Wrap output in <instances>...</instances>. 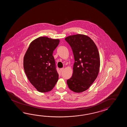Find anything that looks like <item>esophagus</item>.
Returning <instances> with one entry per match:
<instances>
[{
  "label": "esophagus",
  "instance_id": "1",
  "mask_svg": "<svg viewBox=\"0 0 127 127\" xmlns=\"http://www.w3.org/2000/svg\"><path fill=\"white\" fill-rule=\"evenodd\" d=\"M64 68H60V71H61V72H62L63 70H64Z\"/></svg>",
  "mask_w": 127,
  "mask_h": 127
}]
</instances>
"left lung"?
Listing matches in <instances>:
<instances>
[{"label": "left lung", "mask_w": 127, "mask_h": 127, "mask_svg": "<svg viewBox=\"0 0 127 127\" xmlns=\"http://www.w3.org/2000/svg\"><path fill=\"white\" fill-rule=\"evenodd\" d=\"M65 39L72 49L75 60L73 75L67 79V85L73 92H84L89 88L98 74L100 57L97 47L86 35H71Z\"/></svg>", "instance_id": "obj_1"}]
</instances>
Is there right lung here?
Here are the masks:
<instances>
[{
    "label": "right lung",
    "mask_w": 127,
    "mask_h": 127,
    "mask_svg": "<svg viewBox=\"0 0 127 127\" xmlns=\"http://www.w3.org/2000/svg\"><path fill=\"white\" fill-rule=\"evenodd\" d=\"M60 40L46 37L36 38L30 44L24 58V71L38 91H50L59 79L53 52Z\"/></svg>",
    "instance_id": "right-lung-1"
}]
</instances>
